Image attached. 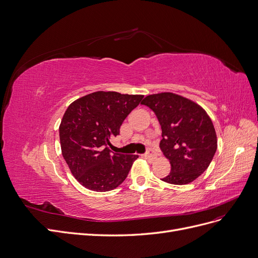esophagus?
Instances as JSON below:
<instances>
[{
    "label": "esophagus",
    "instance_id": "obj_1",
    "mask_svg": "<svg viewBox=\"0 0 258 258\" xmlns=\"http://www.w3.org/2000/svg\"><path fill=\"white\" fill-rule=\"evenodd\" d=\"M145 156H146L148 159H150V160H153V159L156 158L155 152H154V150H152V149H148V150H147Z\"/></svg>",
    "mask_w": 258,
    "mask_h": 258
}]
</instances>
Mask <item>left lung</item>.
<instances>
[{"label":"left lung","instance_id":"left-lung-1","mask_svg":"<svg viewBox=\"0 0 258 258\" xmlns=\"http://www.w3.org/2000/svg\"><path fill=\"white\" fill-rule=\"evenodd\" d=\"M141 104L153 110L161 126L159 148L170 160L161 179L174 185L191 183L208 168L217 151L214 124L195 102L171 92L146 97Z\"/></svg>","mask_w":258,"mask_h":258}]
</instances>
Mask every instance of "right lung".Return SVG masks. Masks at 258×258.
Returning a JSON list of instances; mask_svg holds the SVG:
<instances>
[{"instance_id":"obj_1","label":"right lung","mask_w":258,"mask_h":258,"mask_svg":"<svg viewBox=\"0 0 258 258\" xmlns=\"http://www.w3.org/2000/svg\"><path fill=\"white\" fill-rule=\"evenodd\" d=\"M144 95L97 91L74 101L60 126L62 156L78 182L93 191H108L126 178L138 155L113 153L107 145Z\"/></svg>"}]
</instances>
